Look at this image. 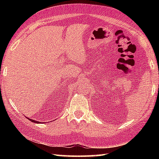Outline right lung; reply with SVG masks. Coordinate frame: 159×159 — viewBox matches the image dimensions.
<instances>
[{"label": "right lung", "mask_w": 159, "mask_h": 159, "mask_svg": "<svg viewBox=\"0 0 159 159\" xmlns=\"http://www.w3.org/2000/svg\"><path fill=\"white\" fill-rule=\"evenodd\" d=\"M28 120H29L30 121H32V122H34V123H39V121H35V120H31V119H30V118H28Z\"/></svg>", "instance_id": "right-lung-1"}]
</instances>
